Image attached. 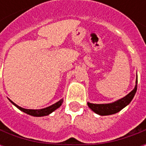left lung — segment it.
I'll return each instance as SVG.
<instances>
[{
    "instance_id": "obj_1",
    "label": "left lung",
    "mask_w": 146,
    "mask_h": 146,
    "mask_svg": "<svg viewBox=\"0 0 146 146\" xmlns=\"http://www.w3.org/2000/svg\"><path fill=\"white\" fill-rule=\"evenodd\" d=\"M137 85H138V76L135 81V88L123 98L106 104H94V103L88 102V106L93 112H95L100 116H108V115L115 114L126 107L131 102L133 98L135 97V93L137 92Z\"/></svg>"
}]
</instances>
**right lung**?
I'll return each instance as SVG.
<instances>
[{
  "instance_id": "1",
  "label": "right lung",
  "mask_w": 146,
  "mask_h": 146,
  "mask_svg": "<svg viewBox=\"0 0 146 146\" xmlns=\"http://www.w3.org/2000/svg\"><path fill=\"white\" fill-rule=\"evenodd\" d=\"M8 100L11 102V104H13L15 106V107H17L19 110H20L21 111H23V113H27L28 115H30V116H36V117H40V116H48L49 114H51L52 112H54V110H56L58 108H59L62 104V102H63V99L62 98L60 99L59 101L57 102H55L54 104L51 105L50 106H48V107L44 108V109H40V110H28V109H24V108H22L20 106H19L18 105H16L15 102L10 100L9 98H8Z\"/></svg>"
}]
</instances>
